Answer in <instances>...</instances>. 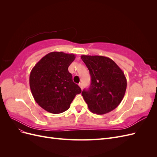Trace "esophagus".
Wrapping results in <instances>:
<instances>
[{"label": "esophagus", "mask_w": 157, "mask_h": 157, "mask_svg": "<svg viewBox=\"0 0 157 157\" xmlns=\"http://www.w3.org/2000/svg\"><path fill=\"white\" fill-rule=\"evenodd\" d=\"M78 86H80V88H81V90H82V88H83V84H82V83H79L78 84Z\"/></svg>", "instance_id": "1"}]
</instances>
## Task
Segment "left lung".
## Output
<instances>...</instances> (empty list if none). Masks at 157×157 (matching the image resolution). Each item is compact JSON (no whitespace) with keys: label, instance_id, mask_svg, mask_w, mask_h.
<instances>
[{"label":"left lung","instance_id":"left-lung-1","mask_svg":"<svg viewBox=\"0 0 157 157\" xmlns=\"http://www.w3.org/2000/svg\"><path fill=\"white\" fill-rule=\"evenodd\" d=\"M91 76V84L82 96L93 113L103 115L118 107L126 92L127 81L124 72L109 58L81 56Z\"/></svg>","mask_w":157,"mask_h":157}]
</instances>
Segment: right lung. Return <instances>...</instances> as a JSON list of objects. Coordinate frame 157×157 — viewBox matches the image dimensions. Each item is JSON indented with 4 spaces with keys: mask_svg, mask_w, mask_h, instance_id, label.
Returning <instances> with one entry per match:
<instances>
[{
    "mask_svg": "<svg viewBox=\"0 0 157 157\" xmlns=\"http://www.w3.org/2000/svg\"><path fill=\"white\" fill-rule=\"evenodd\" d=\"M75 59L73 54L52 52L44 56L31 71L29 85L35 101L45 111L61 113L70 107L81 89L68 71Z\"/></svg>",
    "mask_w": 157,
    "mask_h": 157,
    "instance_id": "right-lung-1",
    "label": "right lung"
}]
</instances>
